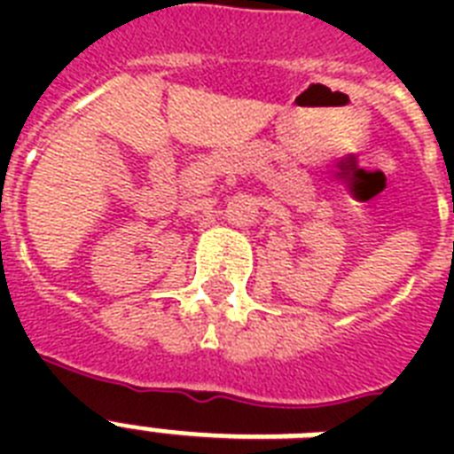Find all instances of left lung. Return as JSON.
I'll return each mask as SVG.
<instances>
[{
    "label": "left lung",
    "instance_id": "obj_1",
    "mask_svg": "<svg viewBox=\"0 0 454 454\" xmlns=\"http://www.w3.org/2000/svg\"><path fill=\"white\" fill-rule=\"evenodd\" d=\"M452 209H454V205H452Z\"/></svg>",
    "mask_w": 454,
    "mask_h": 454
}]
</instances>
